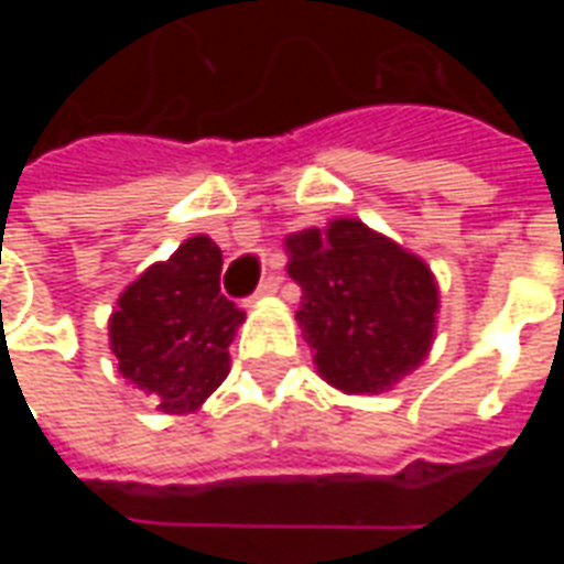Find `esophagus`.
<instances>
[{
	"label": "esophagus",
	"instance_id": "1",
	"mask_svg": "<svg viewBox=\"0 0 564 564\" xmlns=\"http://www.w3.org/2000/svg\"><path fill=\"white\" fill-rule=\"evenodd\" d=\"M278 290H281V278H278V274H269L265 281L259 283L257 295H259V299H265V295H274Z\"/></svg>",
	"mask_w": 564,
	"mask_h": 564
}]
</instances>
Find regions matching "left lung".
<instances>
[{"instance_id": "obj_1", "label": "left lung", "mask_w": 564, "mask_h": 564, "mask_svg": "<svg viewBox=\"0 0 564 564\" xmlns=\"http://www.w3.org/2000/svg\"><path fill=\"white\" fill-rule=\"evenodd\" d=\"M290 278L302 286L295 319L319 378L335 390L378 395L432 350L437 283L423 259L362 220L286 235Z\"/></svg>"}]
</instances>
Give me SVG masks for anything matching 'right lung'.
<instances>
[{"label":"right lung","instance_id":"right-lung-1","mask_svg":"<svg viewBox=\"0 0 564 564\" xmlns=\"http://www.w3.org/2000/svg\"><path fill=\"white\" fill-rule=\"evenodd\" d=\"M220 247L193 235L129 283L108 319L120 375L162 414H193L229 375L245 311L220 293Z\"/></svg>","mask_w":564,"mask_h":564}]
</instances>
